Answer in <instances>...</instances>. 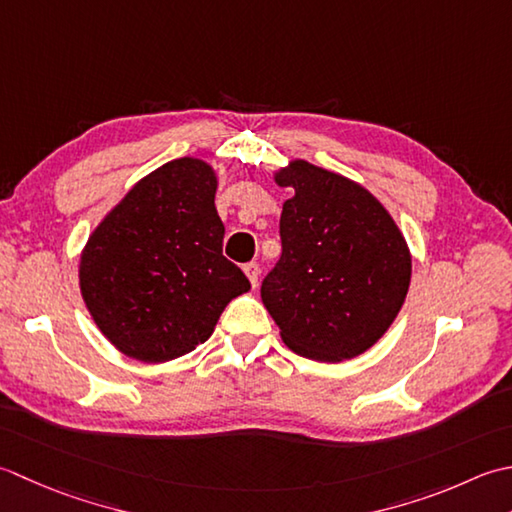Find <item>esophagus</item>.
<instances>
[{"label":"esophagus","instance_id":"obj_1","mask_svg":"<svg viewBox=\"0 0 512 512\" xmlns=\"http://www.w3.org/2000/svg\"><path fill=\"white\" fill-rule=\"evenodd\" d=\"M243 271H245V276H247V280H249V285L256 287V285H258V276H260V267H258L256 263H247V265L243 267Z\"/></svg>","mask_w":512,"mask_h":512}]
</instances>
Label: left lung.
<instances>
[{"label":"left lung","mask_w":512,"mask_h":512,"mask_svg":"<svg viewBox=\"0 0 512 512\" xmlns=\"http://www.w3.org/2000/svg\"><path fill=\"white\" fill-rule=\"evenodd\" d=\"M294 196L283 203V254L260 298L287 347L342 362L371 349L409 294L411 249L367 187L305 159L274 170Z\"/></svg>","instance_id":"left-lung-1"}]
</instances>
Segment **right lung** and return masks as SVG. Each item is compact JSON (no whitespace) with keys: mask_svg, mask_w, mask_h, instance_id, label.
Listing matches in <instances>:
<instances>
[{"mask_svg":"<svg viewBox=\"0 0 512 512\" xmlns=\"http://www.w3.org/2000/svg\"><path fill=\"white\" fill-rule=\"evenodd\" d=\"M218 174L183 156L134 183L92 229L79 289L114 349L159 364L194 351L249 280L223 256Z\"/></svg>","mask_w":512,"mask_h":512,"instance_id":"right-lung-1","label":"right lung"}]
</instances>
